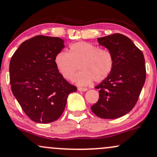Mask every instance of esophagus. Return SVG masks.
<instances>
[{"label": "esophagus", "mask_w": 157, "mask_h": 157, "mask_svg": "<svg viewBox=\"0 0 157 157\" xmlns=\"http://www.w3.org/2000/svg\"><path fill=\"white\" fill-rule=\"evenodd\" d=\"M77 90H78V91H80V92H86V91H87V89L83 88V87H78Z\"/></svg>", "instance_id": "1"}]
</instances>
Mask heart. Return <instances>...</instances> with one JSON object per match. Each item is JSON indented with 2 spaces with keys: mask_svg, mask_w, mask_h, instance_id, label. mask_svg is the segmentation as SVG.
Instances as JSON below:
<instances>
[{
  "mask_svg": "<svg viewBox=\"0 0 157 157\" xmlns=\"http://www.w3.org/2000/svg\"><path fill=\"white\" fill-rule=\"evenodd\" d=\"M54 62L59 73L67 80L74 78L80 65L82 71L74 80L78 86L90 85L93 80L97 83L103 81L111 73L114 65L110 51L85 41L72 44L69 52H59Z\"/></svg>",
  "mask_w": 157,
  "mask_h": 157,
  "instance_id": "b5f03b06",
  "label": "heart"
}]
</instances>
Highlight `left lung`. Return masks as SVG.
Returning <instances> with one entry per match:
<instances>
[{"label":"left lung","mask_w":157,"mask_h":157,"mask_svg":"<svg viewBox=\"0 0 157 157\" xmlns=\"http://www.w3.org/2000/svg\"><path fill=\"white\" fill-rule=\"evenodd\" d=\"M98 41L111 52L114 65L110 75L95 86L98 89L99 99L91 110L100 118L121 117L134 108L144 84V55L123 34L99 37Z\"/></svg>","instance_id":"1"}]
</instances>
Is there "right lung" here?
I'll return each mask as SVG.
<instances>
[{"label": "right lung", "mask_w": 157, "mask_h": 157, "mask_svg": "<svg viewBox=\"0 0 157 157\" xmlns=\"http://www.w3.org/2000/svg\"><path fill=\"white\" fill-rule=\"evenodd\" d=\"M64 47V40L59 37L38 35L24 41L11 58L13 94L23 111L36 123L58 120L69 94L77 91V87L59 73L54 62Z\"/></svg>", "instance_id": "right-lung-1"}]
</instances>
